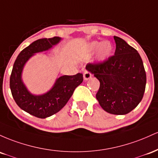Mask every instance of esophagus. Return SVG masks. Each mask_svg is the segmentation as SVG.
Segmentation results:
<instances>
[{
    "label": "esophagus",
    "instance_id": "1",
    "mask_svg": "<svg viewBox=\"0 0 158 158\" xmlns=\"http://www.w3.org/2000/svg\"><path fill=\"white\" fill-rule=\"evenodd\" d=\"M92 77V74L90 72H89L88 71H85L84 72V79L85 81H87Z\"/></svg>",
    "mask_w": 158,
    "mask_h": 158
}]
</instances>
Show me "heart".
<instances>
[{"instance_id": "b5f03b06", "label": "heart", "mask_w": 158, "mask_h": 158, "mask_svg": "<svg viewBox=\"0 0 158 158\" xmlns=\"http://www.w3.org/2000/svg\"><path fill=\"white\" fill-rule=\"evenodd\" d=\"M97 50V60H104L110 56L113 51V45L108 41H104L101 43L100 42H93L89 45V50Z\"/></svg>"}]
</instances>
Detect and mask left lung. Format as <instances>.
I'll list each match as a JSON object with an SVG mask.
<instances>
[{
	"label": "left lung",
	"instance_id": "obj_1",
	"mask_svg": "<svg viewBox=\"0 0 158 158\" xmlns=\"http://www.w3.org/2000/svg\"><path fill=\"white\" fill-rule=\"evenodd\" d=\"M113 56L103 62L88 63L86 69L100 81L96 94L99 104L114 115L130 113L144 95L146 74L141 56L135 48L118 36Z\"/></svg>",
	"mask_w": 158,
	"mask_h": 158
}]
</instances>
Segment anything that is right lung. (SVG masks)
<instances>
[{"instance_id":"obj_1","label":"right lung","mask_w":158,"mask_h":158,"mask_svg":"<svg viewBox=\"0 0 158 158\" xmlns=\"http://www.w3.org/2000/svg\"><path fill=\"white\" fill-rule=\"evenodd\" d=\"M60 40L61 38L54 36L35 41L21 51L14 63L10 80L12 97L21 109L36 117L45 118L59 112L84 80L81 73L61 76L48 93L41 95H33L24 86L22 73L27 61L36 53L50 49Z\"/></svg>"}]
</instances>
